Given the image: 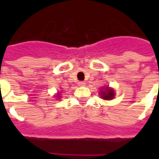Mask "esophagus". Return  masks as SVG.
<instances>
[{
	"label": "esophagus",
	"mask_w": 159,
	"mask_h": 159,
	"mask_svg": "<svg viewBox=\"0 0 159 159\" xmlns=\"http://www.w3.org/2000/svg\"><path fill=\"white\" fill-rule=\"evenodd\" d=\"M77 84H78V86H79V87H82V86H84L85 82H78V83H77Z\"/></svg>",
	"instance_id": "obj_1"
}]
</instances>
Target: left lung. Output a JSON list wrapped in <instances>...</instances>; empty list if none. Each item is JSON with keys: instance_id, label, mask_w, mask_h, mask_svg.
I'll use <instances>...</instances> for the list:
<instances>
[{"instance_id": "8db88e82", "label": "left lung", "mask_w": 159, "mask_h": 159, "mask_svg": "<svg viewBox=\"0 0 159 159\" xmlns=\"http://www.w3.org/2000/svg\"><path fill=\"white\" fill-rule=\"evenodd\" d=\"M101 97L104 100H111L115 97V92L112 89H109L108 87H106L104 92H101Z\"/></svg>"}]
</instances>
